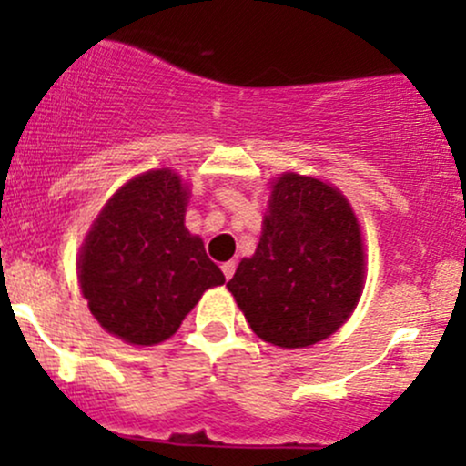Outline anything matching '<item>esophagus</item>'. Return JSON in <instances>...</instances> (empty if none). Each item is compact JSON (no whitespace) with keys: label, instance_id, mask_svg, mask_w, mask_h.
Here are the masks:
<instances>
[{"label":"esophagus","instance_id":"1","mask_svg":"<svg viewBox=\"0 0 466 466\" xmlns=\"http://www.w3.org/2000/svg\"><path fill=\"white\" fill-rule=\"evenodd\" d=\"M221 271L223 276H226V280H229V278L234 276V271H237V263H234V260H228V263L221 265Z\"/></svg>","mask_w":466,"mask_h":466}]
</instances>
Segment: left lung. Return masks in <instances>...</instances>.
I'll use <instances>...</instances> for the list:
<instances>
[{
  "label": "left lung",
  "instance_id": "1",
  "mask_svg": "<svg viewBox=\"0 0 466 466\" xmlns=\"http://www.w3.org/2000/svg\"><path fill=\"white\" fill-rule=\"evenodd\" d=\"M271 184L258 248L228 289L260 339L304 349L333 335L360 302L361 229L335 186L298 173Z\"/></svg>",
  "mask_w": 466,
  "mask_h": 466
}]
</instances>
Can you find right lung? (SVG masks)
Here are the masks:
<instances>
[{"label":"right lung","instance_id":"add662e5","mask_svg":"<svg viewBox=\"0 0 466 466\" xmlns=\"http://www.w3.org/2000/svg\"><path fill=\"white\" fill-rule=\"evenodd\" d=\"M188 186L168 168L127 181L105 203L78 254V282L106 333L153 346L177 333L203 291L226 282L184 226Z\"/></svg>","mask_w":466,"mask_h":466}]
</instances>
